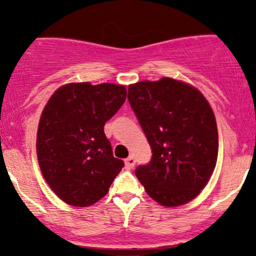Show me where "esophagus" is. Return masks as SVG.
I'll list each match as a JSON object with an SVG mask.
<instances>
[{
	"instance_id": "34e87169",
	"label": "esophagus",
	"mask_w": 256,
	"mask_h": 256,
	"mask_svg": "<svg viewBox=\"0 0 256 256\" xmlns=\"http://www.w3.org/2000/svg\"><path fill=\"white\" fill-rule=\"evenodd\" d=\"M134 164H136V160H134V158L132 156V155L128 158H125V166L128 167V168H132V167L134 166Z\"/></svg>"
}]
</instances>
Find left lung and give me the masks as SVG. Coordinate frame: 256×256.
Returning <instances> with one entry per match:
<instances>
[{
  "label": "left lung",
  "instance_id": "1",
  "mask_svg": "<svg viewBox=\"0 0 256 256\" xmlns=\"http://www.w3.org/2000/svg\"><path fill=\"white\" fill-rule=\"evenodd\" d=\"M128 100L152 152L134 171L138 180L166 207L192 201L208 183L218 158V128L207 100L172 78L130 85Z\"/></svg>",
  "mask_w": 256,
  "mask_h": 256
}]
</instances>
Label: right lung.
<instances>
[{"label":"right lung","instance_id":"add662e5","mask_svg":"<svg viewBox=\"0 0 256 256\" xmlns=\"http://www.w3.org/2000/svg\"><path fill=\"white\" fill-rule=\"evenodd\" d=\"M125 100L122 85L73 83L58 89L46 104L38 125V162L46 183L66 204L98 202L124 167L104 128Z\"/></svg>","mask_w":256,"mask_h":256}]
</instances>
